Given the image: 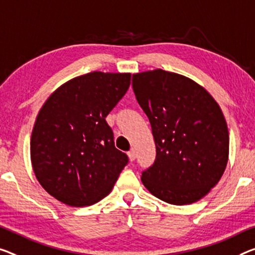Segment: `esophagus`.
Returning <instances> with one entry per match:
<instances>
[{"label":"esophagus","instance_id":"34e87169","mask_svg":"<svg viewBox=\"0 0 255 255\" xmlns=\"http://www.w3.org/2000/svg\"><path fill=\"white\" fill-rule=\"evenodd\" d=\"M128 158H130V160H134L136 157V152H135L134 148H132V149L128 152Z\"/></svg>","mask_w":255,"mask_h":255}]
</instances>
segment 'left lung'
Returning <instances> with one entry per match:
<instances>
[{
	"mask_svg": "<svg viewBox=\"0 0 255 255\" xmlns=\"http://www.w3.org/2000/svg\"><path fill=\"white\" fill-rule=\"evenodd\" d=\"M132 87L156 144L155 163L141 175L143 186L168 204L199 201L228 163L229 132L220 106L195 81L163 69L133 74Z\"/></svg>",
	"mask_w": 255,
	"mask_h": 255,
	"instance_id": "left-lung-1",
	"label": "left lung"
}]
</instances>
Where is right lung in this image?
Returning a JSON list of instances; mask_svg holds the SVG:
<instances>
[{"label":"right lung","mask_w":255,"mask_h":255,"mask_svg":"<svg viewBox=\"0 0 255 255\" xmlns=\"http://www.w3.org/2000/svg\"><path fill=\"white\" fill-rule=\"evenodd\" d=\"M130 73L92 72L51 95L30 138L33 171L46 193L69 206H89L111 193L128 162L106 116L127 93Z\"/></svg>","instance_id":"obj_1"}]
</instances>
